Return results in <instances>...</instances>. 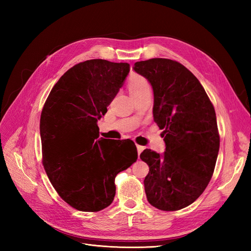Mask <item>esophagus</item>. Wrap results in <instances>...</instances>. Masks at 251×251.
<instances>
[{
  "mask_svg": "<svg viewBox=\"0 0 251 251\" xmlns=\"http://www.w3.org/2000/svg\"><path fill=\"white\" fill-rule=\"evenodd\" d=\"M137 151H138V155H140L141 154V151L144 150V147H142V146H139V144H137Z\"/></svg>",
  "mask_w": 251,
  "mask_h": 251,
  "instance_id": "obj_1",
  "label": "esophagus"
}]
</instances>
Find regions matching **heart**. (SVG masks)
Instances as JSON below:
<instances>
[{"instance_id":"1","label":"heart","mask_w":251,"mask_h":251,"mask_svg":"<svg viewBox=\"0 0 251 251\" xmlns=\"http://www.w3.org/2000/svg\"><path fill=\"white\" fill-rule=\"evenodd\" d=\"M128 90H130L131 95H134L146 92V91H151V87L146 78L139 76V75H134L128 81Z\"/></svg>"}]
</instances>
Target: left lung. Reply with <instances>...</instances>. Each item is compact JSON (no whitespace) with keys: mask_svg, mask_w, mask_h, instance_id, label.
I'll return each mask as SVG.
<instances>
[{"mask_svg":"<svg viewBox=\"0 0 251 251\" xmlns=\"http://www.w3.org/2000/svg\"><path fill=\"white\" fill-rule=\"evenodd\" d=\"M133 69L153 89L154 121L165 142L163 154L147 149L140 155L150 168L144 191L154 207L179 210L199 198L215 170L220 137L214 105L198 78L178 62L151 58Z\"/></svg>","mask_w":251,"mask_h":251,"instance_id":"8db88e82","label":"left lung"}]
</instances>
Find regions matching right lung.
Masks as SVG:
<instances>
[{
  "label": "right lung",
  "instance_id": "add662e5",
  "mask_svg": "<svg viewBox=\"0 0 251 251\" xmlns=\"http://www.w3.org/2000/svg\"><path fill=\"white\" fill-rule=\"evenodd\" d=\"M127 63L90 59L58 79L42 111L43 164L65 202L100 211L113 202L117 174L137 160L133 141L100 137L97 120L124 86Z\"/></svg>",
  "mask_w": 251,
  "mask_h": 251
}]
</instances>
